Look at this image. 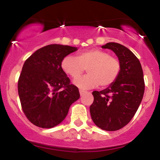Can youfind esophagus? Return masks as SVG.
<instances>
[{"mask_svg": "<svg viewBox=\"0 0 160 160\" xmlns=\"http://www.w3.org/2000/svg\"><path fill=\"white\" fill-rule=\"evenodd\" d=\"M86 91H84V90H82V89H80V95H81V96H82V95L84 94V93H86Z\"/></svg>", "mask_w": 160, "mask_h": 160, "instance_id": "1", "label": "esophagus"}]
</instances>
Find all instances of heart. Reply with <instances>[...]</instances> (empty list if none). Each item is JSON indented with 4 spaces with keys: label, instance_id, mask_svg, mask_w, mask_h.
I'll list each match as a JSON object with an SVG mask.
<instances>
[{
    "label": "heart",
    "instance_id": "obj_1",
    "mask_svg": "<svg viewBox=\"0 0 160 160\" xmlns=\"http://www.w3.org/2000/svg\"><path fill=\"white\" fill-rule=\"evenodd\" d=\"M62 68L66 74L76 79L87 68L88 74L74 80L80 89H89L100 84L108 87L117 81L121 72V63L107 51L93 49L82 51L78 56H67L62 59Z\"/></svg>",
    "mask_w": 160,
    "mask_h": 160
}]
</instances>
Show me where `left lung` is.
<instances>
[{
	"label": "left lung",
	"mask_w": 160,
	"mask_h": 160,
	"mask_svg": "<svg viewBox=\"0 0 160 160\" xmlns=\"http://www.w3.org/2000/svg\"><path fill=\"white\" fill-rule=\"evenodd\" d=\"M103 49L113 50L121 63V72L113 85L102 91L92 92L91 117L98 127L117 131L126 126L135 116L144 93L143 70L138 58L124 46L108 43Z\"/></svg>",
	"instance_id": "obj_1"
}]
</instances>
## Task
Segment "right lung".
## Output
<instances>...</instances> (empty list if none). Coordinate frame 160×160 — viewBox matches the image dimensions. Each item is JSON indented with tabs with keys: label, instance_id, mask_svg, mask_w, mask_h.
Returning <instances> with one entry per match:
<instances>
[{
	"label": "right lung",
	"instance_id": "1",
	"mask_svg": "<svg viewBox=\"0 0 160 160\" xmlns=\"http://www.w3.org/2000/svg\"><path fill=\"white\" fill-rule=\"evenodd\" d=\"M77 47L50 44L25 60L18 80L22 109L38 127L52 128L63 121L70 106L80 98L78 88L62 68V59Z\"/></svg>",
	"mask_w": 160,
	"mask_h": 160
}]
</instances>
